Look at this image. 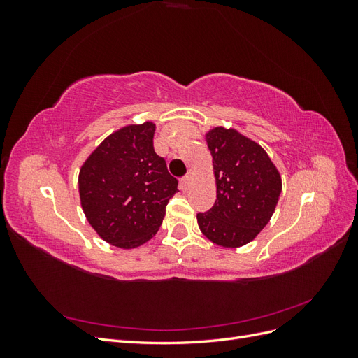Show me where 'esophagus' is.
Masks as SVG:
<instances>
[{
    "label": "esophagus",
    "instance_id": "1",
    "mask_svg": "<svg viewBox=\"0 0 358 358\" xmlns=\"http://www.w3.org/2000/svg\"><path fill=\"white\" fill-rule=\"evenodd\" d=\"M189 180H191V173H188L187 176H183L182 179H180V188L183 189V191H187L188 189V185H189Z\"/></svg>",
    "mask_w": 358,
    "mask_h": 358
}]
</instances>
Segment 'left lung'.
<instances>
[{
    "label": "left lung",
    "instance_id": "1",
    "mask_svg": "<svg viewBox=\"0 0 358 358\" xmlns=\"http://www.w3.org/2000/svg\"><path fill=\"white\" fill-rule=\"evenodd\" d=\"M216 180L212 209L197 213L201 233L216 245L239 248L272 218L282 182L266 150L239 131L216 127L206 134Z\"/></svg>",
    "mask_w": 358,
    "mask_h": 358
}]
</instances>
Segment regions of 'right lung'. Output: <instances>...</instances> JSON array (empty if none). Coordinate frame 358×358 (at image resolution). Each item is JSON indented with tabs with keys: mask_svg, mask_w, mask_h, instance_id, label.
<instances>
[{
	"mask_svg": "<svg viewBox=\"0 0 358 358\" xmlns=\"http://www.w3.org/2000/svg\"><path fill=\"white\" fill-rule=\"evenodd\" d=\"M155 124L127 125L104 138L79 173L80 204L103 241L131 249L157 234L178 192L166 159L154 150Z\"/></svg>",
	"mask_w": 358,
	"mask_h": 358,
	"instance_id": "right-lung-1",
	"label": "right lung"
}]
</instances>
